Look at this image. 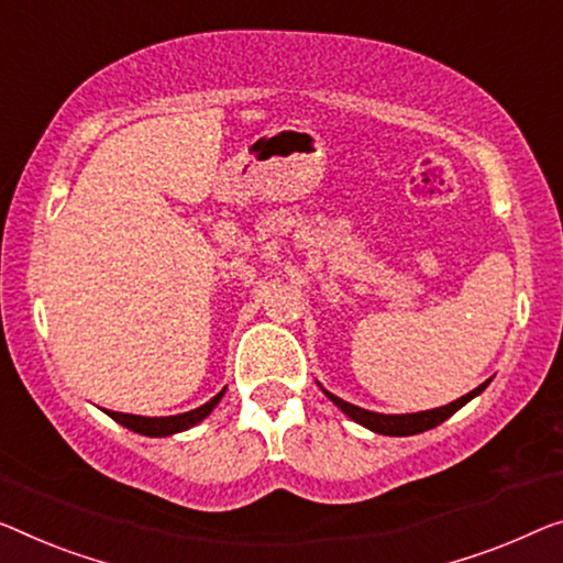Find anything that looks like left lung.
<instances>
[{
    "label": "left lung",
    "mask_w": 563,
    "mask_h": 563,
    "mask_svg": "<svg viewBox=\"0 0 563 563\" xmlns=\"http://www.w3.org/2000/svg\"><path fill=\"white\" fill-rule=\"evenodd\" d=\"M488 384H490V379L483 382L481 387L473 389L470 394H465V397L450 401V405L438 407V409H427V412H415V415H379V412H368V409H362V407L349 405V401L339 399L331 391L323 389V394L333 401L335 407L341 409L343 415L351 417L358 424H364L366 430H372L376 434H389V438H407V434H419V432H427V430H432V427L442 424L444 419L455 415L460 407H465L467 401L473 399V397H477V394H481L485 387H488Z\"/></svg>",
    "instance_id": "8db88e82"
}]
</instances>
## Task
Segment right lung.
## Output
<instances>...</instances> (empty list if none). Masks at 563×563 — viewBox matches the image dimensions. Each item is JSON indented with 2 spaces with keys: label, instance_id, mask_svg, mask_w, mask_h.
Returning a JSON list of instances; mask_svg holds the SVG:
<instances>
[{
  "label": "right lung",
  "instance_id": "1",
  "mask_svg": "<svg viewBox=\"0 0 563 563\" xmlns=\"http://www.w3.org/2000/svg\"><path fill=\"white\" fill-rule=\"evenodd\" d=\"M222 394H224V389L217 394V397L209 399L207 405L191 409V412L174 415V417H141V415H123V412H108V417L115 419V422L123 427H129L131 432L146 434V438H166V434L189 430V427H195L201 422V419L209 417V412L220 405Z\"/></svg>",
  "mask_w": 563,
  "mask_h": 563
}]
</instances>
